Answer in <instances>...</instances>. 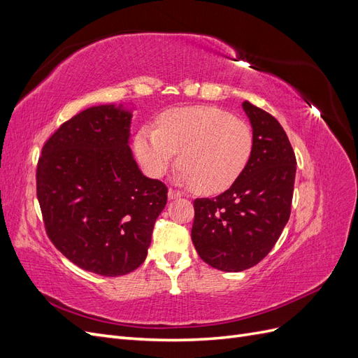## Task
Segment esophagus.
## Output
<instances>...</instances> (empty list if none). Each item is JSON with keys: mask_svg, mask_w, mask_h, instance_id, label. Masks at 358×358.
Returning <instances> with one entry per match:
<instances>
[{"mask_svg": "<svg viewBox=\"0 0 358 358\" xmlns=\"http://www.w3.org/2000/svg\"><path fill=\"white\" fill-rule=\"evenodd\" d=\"M180 196H182L180 191H176V189H173V188H169V199H170V200H173V199H179Z\"/></svg>", "mask_w": 358, "mask_h": 358, "instance_id": "1", "label": "esophagus"}]
</instances>
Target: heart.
<instances>
[{"label": "heart", "mask_w": 358, "mask_h": 358, "mask_svg": "<svg viewBox=\"0 0 358 358\" xmlns=\"http://www.w3.org/2000/svg\"><path fill=\"white\" fill-rule=\"evenodd\" d=\"M254 149L252 128L212 106L173 109L145 125L134 138L143 170L161 178L179 152L178 180L201 194H218L242 175Z\"/></svg>", "instance_id": "b5f03b06"}]
</instances>
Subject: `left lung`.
Returning <instances> with one entry per match:
<instances>
[{
	"label": "left lung",
	"instance_id": "left-lung-1",
	"mask_svg": "<svg viewBox=\"0 0 358 358\" xmlns=\"http://www.w3.org/2000/svg\"><path fill=\"white\" fill-rule=\"evenodd\" d=\"M254 149L242 175L215 199L194 200L191 239L200 258L222 272H242L272 251L291 213L296 155L266 110L243 101Z\"/></svg>",
	"mask_w": 358,
	"mask_h": 358
}]
</instances>
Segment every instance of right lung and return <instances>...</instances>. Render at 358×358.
<instances>
[{"label": "right lung", "mask_w": 358, "mask_h": 358, "mask_svg": "<svg viewBox=\"0 0 358 358\" xmlns=\"http://www.w3.org/2000/svg\"><path fill=\"white\" fill-rule=\"evenodd\" d=\"M133 113L94 106L43 146L37 199L58 251L86 272L122 276L145 262L167 187L140 171L128 146Z\"/></svg>", "instance_id": "right-lung-1"}]
</instances>
